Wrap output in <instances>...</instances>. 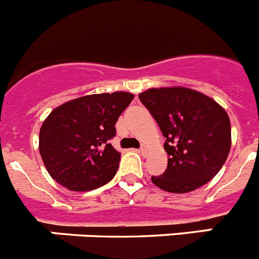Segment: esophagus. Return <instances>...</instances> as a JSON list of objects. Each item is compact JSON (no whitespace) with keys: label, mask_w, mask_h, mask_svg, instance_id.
Instances as JSON below:
<instances>
[{"label":"esophagus","mask_w":259,"mask_h":259,"mask_svg":"<svg viewBox=\"0 0 259 259\" xmlns=\"http://www.w3.org/2000/svg\"><path fill=\"white\" fill-rule=\"evenodd\" d=\"M140 153H141V154H143V155H145L146 153H148V148H146L145 145H143V146H141V148H140Z\"/></svg>","instance_id":"34e87169"}]
</instances>
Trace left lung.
<instances>
[{"instance_id":"8db88e82","label":"left lung","mask_w":259,"mask_h":259,"mask_svg":"<svg viewBox=\"0 0 259 259\" xmlns=\"http://www.w3.org/2000/svg\"><path fill=\"white\" fill-rule=\"evenodd\" d=\"M166 137L167 168L152 176L158 188L188 193L214 178L231 149L226 110L203 93L184 88H152L139 95Z\"/></svg>"}]
</instances>
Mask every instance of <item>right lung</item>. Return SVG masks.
<instances>
[{"label":"right lung","instance_id":"obj_1","mask_svg":"<svg viewBox=\"0 0 259 259\" xmlns=\"http://www.w3.org/2000/svg\"><path fill=\"white\" fill-rule=\"evenodd\" d=\"M135 96L101 93L56 107L40 128L38 149L53 179L70 191L100 188L115 176L120 161L109 140Z\"/></svg>","mask_w":259,"mask_h":259}]
</instances>
